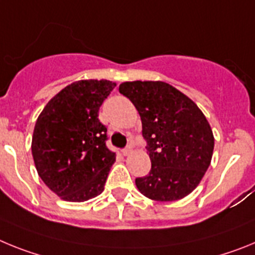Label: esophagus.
<instances>
[{
  "label": "esophagus",
  "mask_w": 255,
  "mask_h": 255,
  "mask_svg": "<svg viewBox=\"0 0 255 255\" xmlns=\"http://www.w3.org/2000/svg\"><path fill=\"white\" fill-rule=\"evenodd\" d=\"M130 151H132V147H130V146H127V147H125V149L122 150L123 155H126V156H127V155H129Z\"/></svg>",
  "instance_id": "1"
}]
</instances>
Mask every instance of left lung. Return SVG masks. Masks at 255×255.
Masks as SVG:
<instances>
[{
	"label": "left lung",
	"mask_w": 255,
	"mask_h": 255,
	"mask_svg": "<svg viewBox=\"0 0 255 255\" xmlns=\"http://www.w3.org/2000/svg\"><path fill=\"white\" fill-rule=\"evenodd\" d=\"M119 92L140 114L151 160L149 174L136 178L137 189L156 201L187 196L204 177L213 155V132L204 114L165 82H125Z\"/></svg>",
	"instance_id": "obj_1"
}]
</instances>
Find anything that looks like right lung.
I'll use <instances>...</instances> for the list:
<instances>
[{"label":"right lung","instance_id":"right-lung-1","mask_svg":"<svg viewBox=\"0 0 255 255\" xmlns=\"http://www.w3.org/2000/svg\"><path fill=\"white\" fill-rule=\"evenodd\" d=\"M114 82L78 81L48 101L35 122L32 154L39 177L66 201L90 200L104 191L115 154L106 146L99 110Z\"/></svg>","mask_w":255,"mask_h":255}]
</instances>
